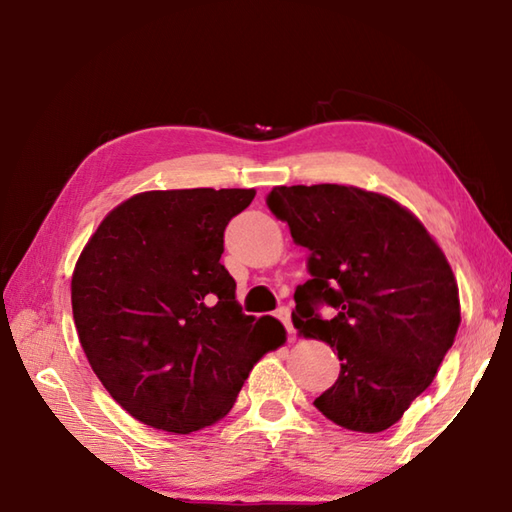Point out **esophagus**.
Here are the masks:
<instances>
[{"mask_svg":"<svg viewBox=\"0 0 512 512\" xmlns=\"http://www.w3.org/2000/svg\"><path fill=\"white\" fill-rule=\"evenodd\" d=\"M275 317L279 319V322L284 324V328H286V333L288 335H293L295 333V328H293V322H290V308L288 306H282V308H277V313H275Z\"/></svg>","mask_w":512,"mask_h":512,"instance_id":"34e87169","label":"esophagus"}]
</instances>
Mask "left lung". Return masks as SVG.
Instances as JSON below:
<instances>
[{"mask_svg": "<svg viewBox=\"0 0 512 512\" xmlns=\"http://www.w3.org/2000/svg\"><path fill=\"white\" fill-rule=\"evenodd\" d=\"M266 204L308 250L293 324L337 350V382L315 399L330 422L382 433L433 384L459 322L442 248L390 197L355 186H277ZM322 305L336 308L326 320Z\"/></svg>", "mask_w": 512, "mask_h": 512, "instance_id": "1", "label": "left lung"}]
</instances>
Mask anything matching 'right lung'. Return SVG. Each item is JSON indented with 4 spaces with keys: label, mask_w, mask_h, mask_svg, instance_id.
I'll list each match as a JSON object with an SVG mask.
<instances>
[{
    "label": "right lung",
    "mask_w": 512,
    "mask_h": 512,
    "mask_svg": "<svg viewBox=\"0 0 512 512\" xmlns=\"http://www.w3.org/2000/svg\"><path fill=\"white\" fill-rule=\"evenodd\" d=\"M253 188L150 190L108 213L70 284L99 382L139 422L188 435L222 419L257 359L284 344L275 317L244 315L222 266L224 230Z\"/></svg>",
    "instance_id": "add662e5"
}]
</instances>
